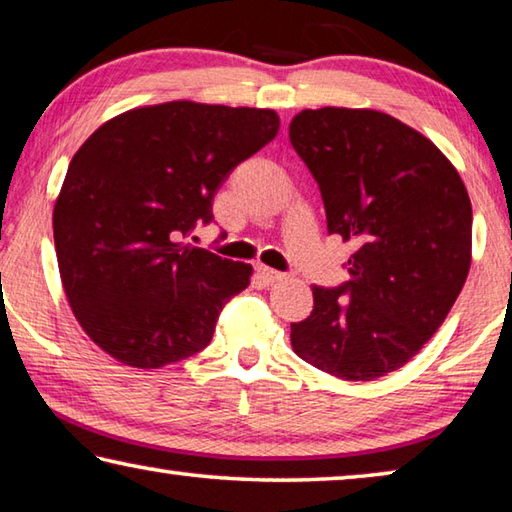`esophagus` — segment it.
<instances>
[{
  "label": "esophagus",
  "instance_id": "esophagus-1",
  "mask_svg": "<svg viewBox=\"0 0 512 512\" xmlns=\"http://www.w3.org/2000/svg\"><path fill=\"white\" fill-rule=\"evenodd\" d=\"M257 277L264 284H275V282L284 280V275L280 271H273V268H268V266H257Z\"/></svg>",
  "mask_w": 512,
  "mask_h": 512
}]
</instances>
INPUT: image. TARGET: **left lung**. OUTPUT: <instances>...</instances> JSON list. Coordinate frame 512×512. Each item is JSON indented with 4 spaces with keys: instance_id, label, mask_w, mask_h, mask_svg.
I'll return each mask as SVG.
<instances>
[{
    "instance_id": "left-lung-1",
    "label": "left lung",
    "mask_w": 512,
    "mask_h": 512,
    "mask_svg": "<svg viewBox=\"0 0 512 512\" xmlns=\"http://www.w3.org/2000/svg\"><path fill=\"white\" fill-rule=\"evenodd\" d=\"M289 140L320 187L327 232L357 244L348 282L311 289L293 352L339 379L384 377L422 350L463 289L470 196L443 151L386 112L302 110Z\"/></svg>"
}]
</instances>
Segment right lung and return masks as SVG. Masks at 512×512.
<instances>
[{
	"label": "right lung",
	"instance_id": "right-lung-1",
	"mask_svg": "<svg viewBox=\"0 0 512 512\" xmlns=\"http://www.w3.org/2000/svg\"><path fill=\"white\" fill-rule=\"evenodd\" d=\"M280 131L275 110L169 101L99 126L69 162L54 244L83 332L131 368L207 348L253 266L185 244L230 171Z\"/></svg>",
	"mask_w": 512,
	"mask_h": 512
}]
</instances>
